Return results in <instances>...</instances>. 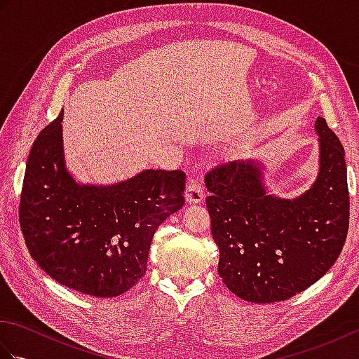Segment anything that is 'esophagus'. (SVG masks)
<instances>
[{"instance_id":"esophagus-1","label":"esophagus","mask_w":359,"mask_h":359,"mask_svg":"<svg viewBox=\"0 0 359 359\" xmlns=\"http://www.w3.org/2000/svg\"><path fill=\"white\" fill-rule=\"evenodd\" d=\"M185 199L188 203H197L203 199V187L201 179L191 177L185 188Z\"/></svg>"}]
</instances>
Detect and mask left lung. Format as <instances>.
Here are the masks:
<instances>
[{
  "mask_svg": "<svg viewBox=\"0 0 359 359\" xmlns=\"http://www.w3.org/2000/svg\"><path fill=\"white\" fill-rule=\"evenodd\" d=\"M319 174L297 199L266 193L261 163L228 162L205 175L217 273L230 292L257 304L285 301L332 269L348 231L344 148L318 117Z\"/></svg>",
  "mask_w": 359,
  "mask_h": 359,
  "instance_id": "1",
  "label": "left lung"
}]
</instances>
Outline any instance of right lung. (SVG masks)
<instances>
[{"instance_id": "1", "label": "right lung", "mask_w": 359, "mask_h": 359, "mask_svg": "<svg viewBox=\"0 0 359 359\" xmlns=\"http://www.w3.org/2000/svg\"><path fill=\"white\" fill-rule=\"evenodd\" d=\"M62 120L38 134L27 158L18 211L26 247L58 284L118 296L147 273L158 225L184 207L187 174L147 170L117 185H79L65 166Z\"/></svg>"}]
</instances>
